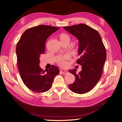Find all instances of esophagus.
Here are the masks:
<instances>
[{
  "label": "esophagus",
  "mask_w": 122,
  "mask_h": 122,
  "mask_svg": "<svg viewBox=\"0 0 122 122\" xmlns=\"http://www.w3.org/2000/svg\"><path fill=\"white\" fill-rule=\"evenodd\" d=\"M60 71L61 72L63 73V74H66L67 72H68V71L67 70H65V69H60Z\"/></svg>",
  "instance_id": "34e87169"
}]
</instances>
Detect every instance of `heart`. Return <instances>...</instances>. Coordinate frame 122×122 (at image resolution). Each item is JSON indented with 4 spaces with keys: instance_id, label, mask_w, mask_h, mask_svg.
I'll return each instance as SVG.
<instances>
[{
    "instance_id": "1",
    "label": "heart",
    "mask_w": 122,
    "mask_h": 122,
    "mask_svg": "<svg viewBox=\"0 0 122 122\" xmlns=\"http://www.w3.org/2000/svg\"><path fill=\"white\" fill-rule=\"evenodd\" d=\"M60 38H61V39H67L69 40V36L67 34H61V35ZM69 58H70V55L68 54H66L65 55V56L61 57L60 60H59V61H58V63L61 66V67H67V66H68V62L67 61L68 60H69Z\"/></svg>"
}]
</instances>
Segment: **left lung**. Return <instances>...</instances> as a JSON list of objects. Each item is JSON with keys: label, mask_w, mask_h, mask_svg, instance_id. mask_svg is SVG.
<instances>
[{"label": "left lung", "mask_w": 122, "mask_h": 122, "mask_svg": "<svg viewBox=\"0 0 122 122\" xmlns=\"http://www.w3.org/2000/svg\"><path fill=\"white\" fill-rule=\"evenodd\" d=\"M64 28L78 40L80 58L76 62L82 67L78 74L76 69L69 70L75 77L69 87L74 93L84 94L93 89L101 78L106 59L105 48L99 33L89 26L79 24Z\"/></svg>", "instance_id": "1"}]
</instances>
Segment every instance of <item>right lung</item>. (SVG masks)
<instances>
[{
    "label": "right lung",
    "instance_id": "add662e5",
    "mask_svg": "<svg viewBox=\"0 0 122 122\" xmlns=\"http://www.w3.org/2000/svg\"><path fill=\"white\" fill-rule=\"evenodd\" d=\"M59 28L45 25L29 28L17 43L16 55L21 78L25 86L36 93L48 91L54 77L60 73L54 65L45 71L40 67V57L45 52L47 38Z\"/></svg>",
    "mask_w": 122,
    "mask_h": 122
}]
</instances>
